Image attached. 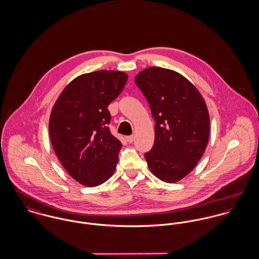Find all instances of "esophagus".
I'll use <instances>...</instances> for the list:
<instances>
[{
	"mask_svg": "<svg viewBox=\"0 0 259 259\" xmlns=\"http://www.w3.org/2000/svg\"><path fill=\"white\" fill-rule=\"evenodd\" d=\"M125 140H126V142H127V143L132 144V143L135 141V137H134V136H128V137H126V138H125Z\"/></svg>",
	"mask_w": 259,
	"mask_h": 259,
	"instance_id": "obj_1",
	"label": "esophagus"
}]
</instances>
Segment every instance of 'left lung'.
<instances>
[{
  "instance_id": "left-lung-1",
  "label": "left lung",
  "mask_w": 259,
  "mask_h": 259,
  "mask_svg": "<svg viewBox=\"0 0 259 259\" xmlns=\"http://www.w3.org/2000/svg\"><path fill=\"white\" fill-rule=\"evenodd\" d=\"M155 121L148 167L160 181L177 183L202 156L209 138V114L203 98L184 75L151 67L135 77Z\"/></svg>"
}]
</instances>
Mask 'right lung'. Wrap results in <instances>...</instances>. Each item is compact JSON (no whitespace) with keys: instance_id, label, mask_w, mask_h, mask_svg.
<instances>
[{"instance_id":"obj_1","label":"right lung","mask_w":259,"mask_h":259,"mask_svg":"<svg viewBox=\"0 0 259 259\" xmlns=\"http://www.w3.org/2000/svg\"><path fill=\"white\" fill-rule=\"evenodd\" d=\"M127 74L98 71L78 75L62 92L49 121L53 148L69 175L85 186L107 182L115 170L121 143L111 135L108 107Z\"/></svg>"}]
</instances>
